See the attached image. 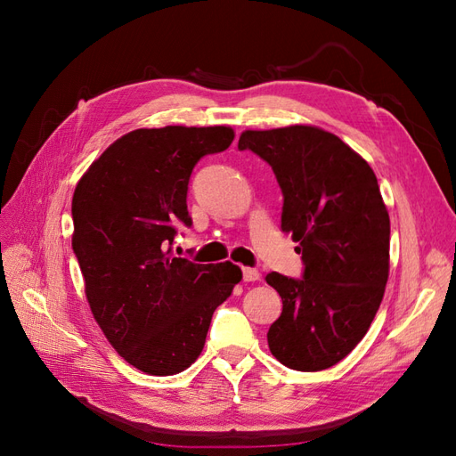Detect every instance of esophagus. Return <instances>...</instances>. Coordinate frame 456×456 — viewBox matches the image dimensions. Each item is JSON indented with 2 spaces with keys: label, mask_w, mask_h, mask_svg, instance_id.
<instances>
[{
  "label": "esophagus",
  "mask_w": 456,
  "mask_h": 456,
  "mask_svg": "<svg viewBox=\"0 0 456 456\" xmlns=\"http://www.w3.org/2000/svg\"><path fill=\"white\" fill-rule=\"evenodd\" d=\"M260 280V273L255 268H243V281H256Z\"/></svg>",
  "instance_id": "34e87169"
}]
</instances>
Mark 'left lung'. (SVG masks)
<instances>
[{
    "instance_id": "obj_1",
    "label": "left lung",
    "mask_w": 456,
    "mask_h": 456,
    "mask_svg": "<svg viewBox=\"0 0 456 456\" xmlns=\"http://www.w3.org/2000/svg\"><path fill=\"white\" fill-rule=\"evenodd\" d=\"M238 148L278 178L281 230L305 265L298 280L266 275L283 300L270 352L295 370L333 367L365 337L388 281L390 216L377 176L337 134L312 126L245 131Z\"/></svg>"
}]
</instances>
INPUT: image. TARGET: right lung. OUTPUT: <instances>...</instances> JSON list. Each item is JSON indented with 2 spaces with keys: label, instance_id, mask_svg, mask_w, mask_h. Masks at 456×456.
I'll use <instances>...</instances> for the list:
<instances>
[{
  "label": "right lung",
  "instance_id": "1",
  "mask_svg": "<svg viewBox=\"0 0 456 456\" xmlns=\"http://www.w3.org/2000/svg\"><path fill=\"white\" fill-rule=\"evenodd\" d=\"M233 131L169 126L110 144L72 200V247L96 323L146 375H176L198 360L216 306L241 281L232 262L173 256L176 228L191 226L188 183L196 163L224 151Z\"/></svg>",
  "mask_w": 456,
  "mask_h": 456
}]
</instances>
